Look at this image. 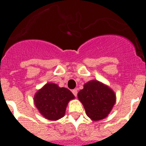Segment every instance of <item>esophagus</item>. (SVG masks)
<instances>
[{
    "mask_svg": "<svg viewBox=\"0 0 146 146\" xmlns=\"http://www.w3.org/2000/svg\"><path fill=\"white\" fill-rule=\"evenodd\" d=\"M72 92H73V94L74 95V96H75V97H76V96H77V90H76V89H73V91H72Z\"/></svg>",
    "mask_w": 146,
    "mask_h": 146,
    "instance_id": "1",
    "label": "esophagus"
}]
</instances>
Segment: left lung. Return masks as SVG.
Returning a JSON list of instances; mask_svg holds the SVG:
<instances>
[{"label":"left lung","instance_id":"left-lung-1","mask_svg":"<svg viewBox=\"0 0 146 146\" xmlns=\"http://www.w3.org/2000/svg\"><path fill=\"white\" fill-rule=\"evenodd\" d=\"M78 98L83 104L88 117L93 120L106 117L116 102L114 92L96 80L86 83L83 89L79 92Z\"/></svg>","mask_w":146,"mask_h":146}]
</instances>
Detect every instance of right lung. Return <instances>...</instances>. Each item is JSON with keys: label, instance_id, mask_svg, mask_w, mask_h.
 I'll list each match as a JSON object with an SVG mask.
<instances>
[{"label": "right lung", "instance_id": "add662e5", "mask_svg": "<svg viewBox=\"0 0 146 146\" xmlns=\"http://www.w3.org/2000/svg\"><path fill=\"white\" fill-rule=\"evenodd\" d=\"M73 98L74 96L69 89L48 83L35 94L34 102L44 117L57 120L64 117L69 101Z\"/></svg>", "mask_w": 146, "mask_h": 146}]
</instances>
